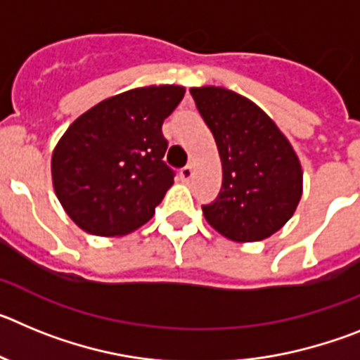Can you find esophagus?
<instances>
[{
    "mask_svg": "<svg viewBox=\"0 0 360 360\" xmlns=\"http://www.w3.org/2000/svg\"><path fill=\"white\" fill-rule=\"evenodd\" d=\"M180 178H182L184 182H189L191 178H193V165L187 164L186 167H182V169H180Z\"/></svg>",
    "mask_w": 360,
    "mask_h": 360,
    "instance_id": "34e87169",
    "label": "esophagus"
}]
</instances>
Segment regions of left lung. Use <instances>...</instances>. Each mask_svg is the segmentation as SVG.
<instances>
[{
    "label": "left lung",
    "mask_w": 360,
    "mask_h": 360,
    "mask_svg": "<svg viewBox=\"0 0 360 360\" xmlns=\"http://www.w3.org/2000/svg\"><path fill=\"white\" fill-rule=\"evenodd\" d=\"M218 146L224 180L202 205L212 229L232 241H259L287 224L303 193V171L287 136L259 106L218 86L191 88Z\"/></svg>",
    "instance_id": "left-lung-1"
}]
</instances>
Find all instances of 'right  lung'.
Returning <instances> with one entry per match:
<instances>
[{"label": "right lung", "instance_id": "obj_1", "mask_svg": "<svg viewBox=\"0 0 360 360\" xmlns=\"http://www.w3.org/2000/svg\"><path fill=\"white\" fill-rule=\"evenodd\" d=\"M182 86H146L110 97L66 129L52 155V180L66 214L95 236H122L153 218L173 186L164 162V119Z\"/></svg>", "mask_w": 360, "mask_h": 360}]
</instances>
